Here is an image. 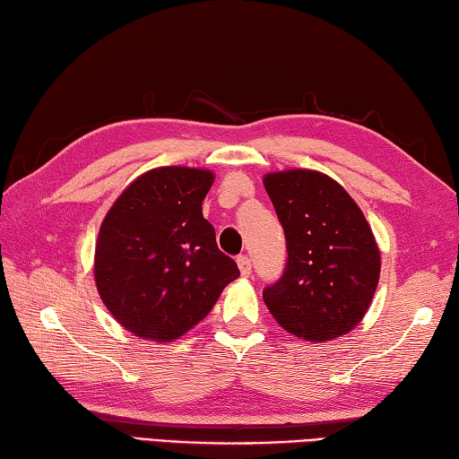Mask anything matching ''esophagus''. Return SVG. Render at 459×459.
Instances as JSON below:
<instances>
[{
  "label": "esophagus",
  "mask_w": 459,
  "mask_h": 459,
  "mask_svg": "<svg viewBox=\"0 0 459 459\" xmlns=\"http://www.w3.org/2000/svg\"><path fill=\"white\" fill-rule=\"evenodd\" d=\"M238 268H239V274H242L244 278H247L252 274V262L247 255H239L238 258Z\"/></svg>",
  "instance_id": "esophagus-1"
}]
</instances>
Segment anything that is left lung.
I'll use <instances>...</instances> for the list:
<instances>
[{
    "instance_id": "1",
    "label": "left lung",
    "mask_w": 459,
    "mask_h": 459,
    "mask_svg": "<svg viewBox=\"0 0 459 459\" xmlns=\"http://www.w3.org/2000/svg\"><path fill=\"white\" fill-rule=\"evenodd\" d=\"M264 187L288 250L282 278L264 290L272 316L308 342L351 333L371 307L381 274L367 217L341 183L312 169L266 173Z\"/></svg>"
}]
</instances>
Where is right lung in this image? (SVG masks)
Masks as SVG:
<instances>
[{"mask_svg": "<svg viewBox=\"0 0 459 459\" xmlns=\"http://www.w3.org/2000/svg\"><path fill=\"white\" fill-rule=\"evenodd\" d=\"M213 179L209 169H151L104 215L94 250L96 290L117 323L139 339H181L239 276L201 212Z\"/></svg>", "mask_w": 459, "mask_h": 459, "instance_id": "obj_1", "label": "right lung"}]
</instances>
